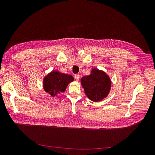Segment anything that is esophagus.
<instances>
[{
	"mask_svg": "<svg viewBox=\"0 0 155 155\" xmlns=\"http://www.w3.org/2000/svg\"><path fill=\"white\" fill-rule=\"evenodd\" d=\"M74 78H75V79H76V81H78L79 79V74H75Z\"/></svg>",
	"mask_w": 155,
	"mask_h": 155,
	"instance_id": "obj_1",
	"label": "esophagus"
}]
</instances>
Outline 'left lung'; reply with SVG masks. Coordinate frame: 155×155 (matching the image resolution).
<instances>
[{"instance_id":"1","label":"left lung","mask_w":155,"mask_h":155,"mask_svg":"<svg viewBox=\"0 0 155 155\" xmlns=\"http://www.w3.org/2000/svg\"><path fill=\"white\" fill-rule=\"evenodd\" d=\"M81 81L85 94L92 101L97 102L104 100L110 90V78L105 72L97 68H93L91 74L83 76Z\"/></svg>"}]
</instances>
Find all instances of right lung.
<instances>
[{
  "label": "right lung",
  "mask_w": 155,
  "mask_h": 155,
  "mask_svg": "<svg viewBox=\"0 0 155 155\" xmlns=\"http://www.w3.org/2000/svg\"><path fill=\"white\" fill-rule=\"evenodd\" d=\"M71 75L61 73L58 71H51L43 79V88L46 92L54 97L66 90L68 83L74 81Z\"/></svg>",
  "instance_id": "obj_1"
}]
</instances>
